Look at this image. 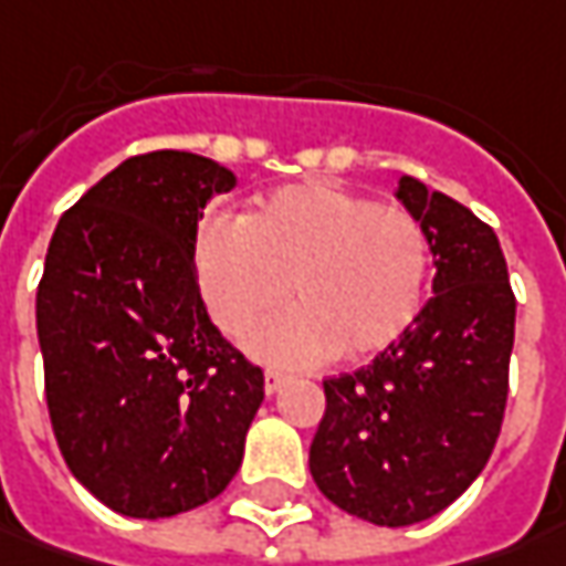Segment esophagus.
I'll list each match as a JSON object with an SVG mask.
<instances>
[{
	"label": "esophagus",
	"mask_w": 566,
	"mask_h": 566,
	"mask_svg": "<svg viewBox=\"0 0 566 566\" xmlns=\"http://www.w3.org/2000/svg\"><path fill=\"white\" fill-rule=\"evenodd\" d=\"M287 381H291V376H287V373H279V369H265V395H275V391H282Z\"/></svg>",
	"instance_id": "esophagus-1"
}]
</instances>
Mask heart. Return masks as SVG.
<instances>
[{
	"label": "heart",
	"instance_id": "b5f03b06",
	"mask_svg": "<svg viewBox=\"0 0 566 566\" xmlns=\"http://www.w3.org/2000/svg\"><path fill=\"white\" fill-rule=\"evenodd\" d=\"M429 265V234L410 209L332 181L282 187L244 222H206L193 244L206 310L231 338L269 319L291 284L297 310L250 338L256 357L291 366L369 360L400 342Z\"/></svg>",
	"mask_w": 566,
	"mask_h": 566
}]
</instances>
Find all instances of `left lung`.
<instances>
[{
    "label": "left lung",
    "instance_id": "1",
    "mask_svg": "<svg viewBox=\"0 0 566 566\" xmlns=\"http://www.w3.org/2000/svg\"><path fill=\"white\" fill-rule=\"evenodd\" d=\"M436 256L429 303L357 373L322 381L310 444L319 492L376 526H410L458 501L492 458L507 407L516 301L495 231L439 190L400 178Z\"/></svg>",
    "mask_w": 566,
    "mask_h": 566
}]
</instances>
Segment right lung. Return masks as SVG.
I'll return each mask as SVG.
<instances>
[{"instance_id":"obj_1","label":"right lung","mask_w":566,"mask_h":566,"mask_svg":"<svg viewBox=\"0 0 566 566\" xmlns=\"http://www.w3.org/2000/svg\"><path fill=\"white\" fill-rule=\"evenodd\" d=\"M234 171L185 153L130 156L55 224L36 335L59 451L115 514L193 511L234 479L263 369L224 342L200 297L203 206Z\"/></svg>"}]
</instances>
